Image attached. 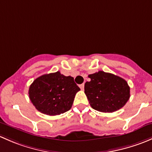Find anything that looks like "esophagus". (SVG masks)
Listing matches in <instances>:
<instances>
[{
  "instance_id": "34e87169",
  "label": "esophagus",
  "mask_w": 152,
  "mask_h": 152,
  "mask_svg": "<svg viewBox=\"0 0 152 152\" xmlns=\"http://www.w3.org/2000/svg\"><path fill=\"white\" fill-rule=\"evenodd\" d=\"M84 86H85V84H84V83L81 84V85H80V88L82 89V90H83V89H84Z\"/></svg>"
}]
</instances>
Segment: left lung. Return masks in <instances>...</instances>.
<instances>
[{"label": "left lung", "instance_id": "8db88e82", "mask_svg": "<svg viewBox=\"0 0 152 152\" xmlns=\"http://www.w3.org/2000/svg\"><path fill=\"white\" fill-rule=\"evenodd\" d=\"M85 83V94L94 110L112 113L125 105L130 96V88L123 78L111 73L99 71L89 75Z\"/></svg>", "mask_w": 152, "mask_h": 152}]
</instances>
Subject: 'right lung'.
Here are the masks:
<instances>
[{"instance_id":"obj_1","label":"right lung","mask_w":152,"mask_h":152,"mask_svg":"<svg viewBox=\"0 0 152 152\" xmlns=\"http://www.w3.org/2000/svg\"><path fill=\"white\" fill-rule=\"evenodd\" d=\"M80 90L72 77L56 72L37 77L30 86L28 94L39 111L56 115L71 109L75 94Z\"/></svg>"}]
</instances>
